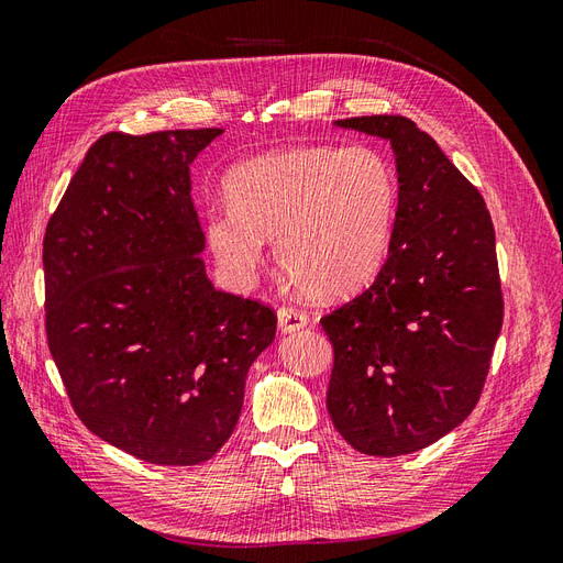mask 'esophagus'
Instances as JSON below:
<instances>
[{
  "instance_id": "esophagus-1",
  "label": "esophagus",
  "mask_w": 563,
  "mask_h": 563,
  "mask_svg": "<svg viewBox=\"0 0 563 563\" xmlns=\"http://www.w3.org/2000/svg\"><path fill=\"white\" fill-rule=\"evenodd\" d=\"M308 314L296 308H279L277 312V327L282 333H296L308 327Z\"/></svg>"
}]
</instances>
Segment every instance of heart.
I'll return each instance as SVG.
<instances>
[{
  "label": "heart",
  "mask_w": 563,
  "mask_h": 563,
  "mask_svg": "<svg viewBox=\"0 0 563 563\" xmlns=\"http://www.w3.org/2000/svg\"><path fill=\"white\" fill-rule=\"evenodd\" d=\"M230 209L203 220L220 269L240 286L261 272L265 242L279 267L314 298H345L383 269L399 207L389 159L371 145H296L234 166Z\"/></svg>",
  "instance_id": "1"
}]
</instances>
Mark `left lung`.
<instances>
[{"label":"left lung","mask_w":563,"mask_h":563,"mask_svg":"<svg viewBox=\"0 0 563 563\" xmlns=\"http://www.w3.org/2000/svg\"><path fill=\"white\" fill-rule=\"evenodd\" d=\"M333 124L391 145L399 207L376 282L321 319L333 345L327 408L352 449L406 455L455 430L482 397L503 327L496 232L479 190L411 119Z\"/></svg>","instance_id":"1"}]
</instances>
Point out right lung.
<instances>
[{
  "instance_id": "right-lung-1",
  "label": "right lung",
  "mask_w": 563,
  "mask_h": 563,
  "mask_svg": "<svg viewBox=\"0 0 563 563\" xmlns=\"http://www.w3.org/2000/svg\"><path fill=\"white\" fill-rule=\"evenodd\" d=\"M223 129L98 139L44 236L46 335L79 420L155 465H199L234 432L265 305L218 291L190 166Z\"/></svg>"
}]
</instances>
